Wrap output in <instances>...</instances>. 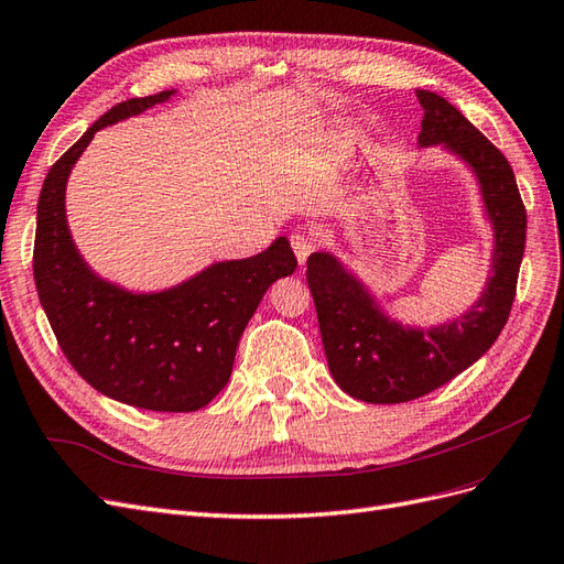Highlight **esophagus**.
Here are the masks:
<instances>
[{
    "label": "esophagus",
    "instance_id": "esophagus-1",
    "mask_svg": "<svg viewBox=\"0 0 564 564\" xmlns=\"http://www.w3.org/2000/svg\"><path fill=\"white\" fill-rule=\"evenodd\" d=\"M315 247H317V240H315L313 232H308V230H296V232L292 235V249H294V253H296V259H299L301 265H303L305 261H308V256L315 251Z\"/></svg>",
    "mask_w": 564,
    "mask_h": 564
}]
</instances>
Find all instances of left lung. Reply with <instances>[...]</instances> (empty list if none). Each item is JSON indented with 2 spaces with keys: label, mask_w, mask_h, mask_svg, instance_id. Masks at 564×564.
Here are the masks:
<instances>
[{
  "label": "left lung",
  "mask_w": 564,
  "mask_h": 564,
  "mask_svg": "<svg viewBox=\"0 0 564 564\" xmlns=\"http://www.w3.org/2000/svg\"><path fill=\"white\" fill-rule=\"evenodd\" d=\"M416 98L423 108L419 143H442L473 166L497 242L482 299L464 317L431 332L390 322L334 256H311L305 278L332 377L348 395L371 404L429 395L480 360L506 327L524 253L527 212L503 152L442 96L416 89Z\"/></svg>",
  "instance_id": "left-lung-1"
}]
</instances>
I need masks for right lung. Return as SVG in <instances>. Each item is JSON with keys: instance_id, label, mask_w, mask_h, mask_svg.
<instances>
[{"instance_id": "1", "label": "right lung", "mask_w": 564, "mask_h": 564, "mask_svg": "<svg viewBox=\"0 0 564 564\" xmlns=\"http://www.w3.org/2000/svg\"><path fill=\"white\" fill-rule=\"evenodd\" d=\"M174 91L117 104L56 160L37 202V294L67 362L104 395L150 412H197L226 388L237 344L268 286L292 275L286 237L245 261L216 263L162 294L135 296L79 259L65 224V181L94 133Z\"/></svg>"}]
</instances>
